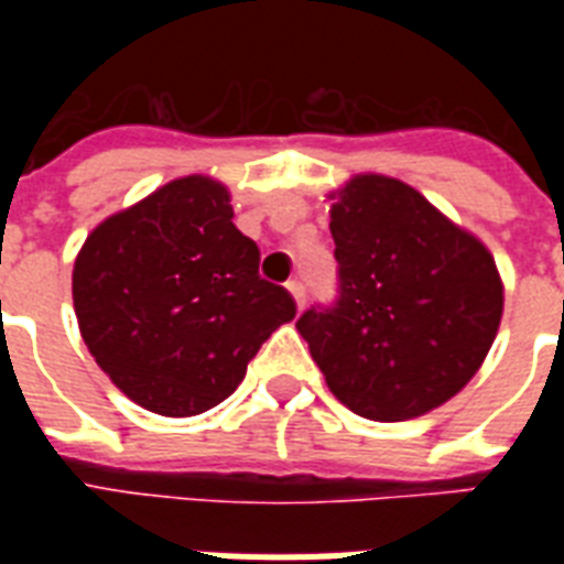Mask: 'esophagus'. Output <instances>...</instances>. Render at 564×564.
Here are the masks:
<instances>
[{
    "instance_id": "esophagus-1",
    "label": "esophagus",
    "mask_w": 564,
    "mask_h": 564,
    "mask_svg": "<svg viewBox=\"0 0 564 564\" xmlns=\"http://www.w3.org/2000/svg\"><path fill=\"white\" fill-rule=\"evenodd\" d=\"M286 290L292 292V299H295V304H299V310L307 304V290H304V283L301 281H290L286 283Z\"/></svg>"
}]
</instances>
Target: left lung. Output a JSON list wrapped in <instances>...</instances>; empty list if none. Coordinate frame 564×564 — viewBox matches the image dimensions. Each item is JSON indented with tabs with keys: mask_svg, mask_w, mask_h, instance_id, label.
Wrapping results in <instances>:
<instances>
[{
	"mask_svg": "<svg viewBox=\"0 0 564 564\" xmlns=\"http://www.w3.org/2000/svg\"><path fill=\"white\" fill-rule=\"evenodd\" d=\"M330 210L336 299L295 322L330 392L371 421L454 398L486 360L500 313L495 260L401 181L360 175Z\"/></svg>",
	"mask_w": 564,
	"mask_h": 564,
	"instance_id": "1",
	"label": "left lung"
}]
</instances>
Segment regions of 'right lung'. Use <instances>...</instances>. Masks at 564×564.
Here are the masks:
<instances>
[{
    "label": "right lung",
    "instance_id": "1",
    "mask_svg": "<svg viewBox=\"0 0 564 564\" xmlns=\"http://www.w3.org/2000/svg\"><path fill=\"white\" fill-rule=\"evenodd\" d=\"M230 219L228 189L189 175L101 221L75 260L84 343L145 410L187 419L221 403L295 318V299L260 278V248Z\"/></svg>",
    "mask_w": 564,
    "mask_h": 564
}]
</instances>
